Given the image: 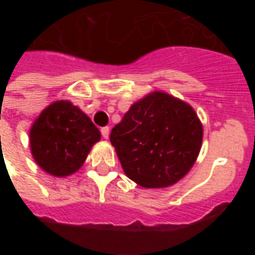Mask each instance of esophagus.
I'll return each instance as SVG.
<instances>
[{"instance_id":"esophagus-1","label":"esophagus","mask_w":255,"mask_h":255,"mask_svg":"<svg viewBox=\"0 0 255 255\" xmlns=\"http://www.w3.org/2000/svg\"><path fill=\"white\" fill-rule=\"evenodd\" d=\"M101 133H102V138H105V139L109 138V127L101 128Z\"/></svg>"}]
</instances>
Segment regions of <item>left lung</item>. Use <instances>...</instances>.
I'll use <instances>...</instances> for the list:
<instances>
[{"label":"left lung","instance_id":"obj_1","mask_svg":"<svg viewBox=\"0 0 255 255\" xmlns=\"http://www.w3.org/2000/svg\"><path fill=\"white\" fill-rule=\"evenodd\" d=\"M202 136V124L191 106L155 91L129 108L112 129L111 143L131 180L144 188H164L191 169Z\"/></svg>","mask_w":255,"mask_h":255}]
</instances>
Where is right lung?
Masks as SVG:
<instances>
[{"mask_svg":"<svg viewBox=\"0 0 255 255\" xmlns=\"http://www.w3.org/2000/svg\"><path fill=\"white\" fill-rule=\"evenodd\" d=\"M101 139L87 115L69 101H56L36 119L30 129L32 157L53 176H69L78 171Z\"/></svg>","mask_w":255,"mask_h":255,"instance_id":"obj_1","label":"right lung"}]
</instances>
